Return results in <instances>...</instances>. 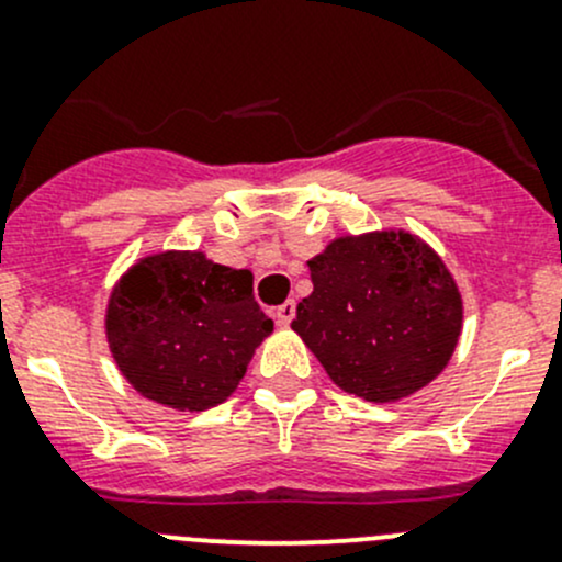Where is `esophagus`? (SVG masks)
<instances>
[{
	"instance_id": "obj_1",
	"label": "esophagus",
	"mask_w": 562,
	"mask_h": 562,
	"mask_svg": "<svg viewBox=\"0 0 562 562\" xmlns=\"http://www.w3.org/2000/svg\"><path fill=\"white\" fill-rule=\"evenodd\" d=\"M274 317H277V323H280V326H288V323H291L293 317H296V302L280 304V307L274 310Z\"/></svg>"
}]
</instances>
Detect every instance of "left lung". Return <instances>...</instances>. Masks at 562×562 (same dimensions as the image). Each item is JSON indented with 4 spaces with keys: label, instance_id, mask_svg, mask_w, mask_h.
I'll return each instance as SVG.
<instances>
[{
    "label": "left lung",
    "instance_id": "obj_1",
    "mask_svg": "<svg viewBox=\"0 0 562 562\" xmlns=\"http://www.w3.org/2000/svg\"><path fill=\"white\" fill-rule=\"evenodd\" d=\"M313 293L291 328L348 394L396 402L446 370L462 296L443 258L407 231L339 236L307 260Z\"/></svg>",
    "mask_w": 562,
    "mask_h": 562
}]
</instances>
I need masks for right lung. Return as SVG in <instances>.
<instances>
[{"instance_id":"1","label":"right lung","mask_w":562,"mask_h":562,"mask_svg":"<svg viewBox=\"0 0 562 562\" xmlns=\"http://www.w3.org/2000/svg\"><path fill=\"white\" fill-rule=\"evenodd\" d=\"M271 331L252 274L198 249L140 258L113 285L105 310L108 348L130 386L190 413L228 400Z\"/></svg>"}]
</instances>
